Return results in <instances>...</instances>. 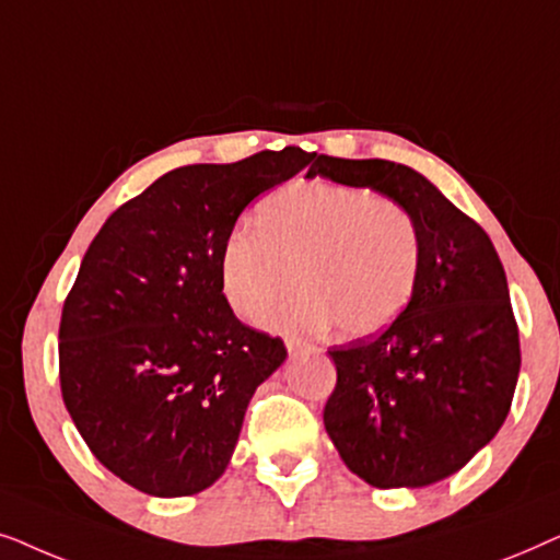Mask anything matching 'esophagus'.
<instances>
[{
    "label": "esophagus",
    "instance_id": "esophagus-1",
    "mask_svg": "<svg viewBox=\"0 0 560 560\" xmlns=\"http://www.w3.org/2000/svg\"><path fill=\"white\" fill-rule=\"evenodd\" d=\"M285 347H288V351L293 357H298V354H303V351H308V347H305L303 341H298V339H293V336H288L285 339Z\"/></svg>",
    "mask_w": 560,
    "mask_h": 560
}]
</instances>
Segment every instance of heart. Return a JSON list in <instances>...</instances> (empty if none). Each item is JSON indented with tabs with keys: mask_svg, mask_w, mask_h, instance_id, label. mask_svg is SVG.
Here are the masks:
<instances>
[{
	"mask_svg": "<svg viewBox=\"0 0 560 560\" xmlns=\"http://www.w3.org/2000/svg\"><path fill=\"white\" fill-rule=\"evenodd\" d=\"M257 229H236L221 249V285L232 308L295 334L339 326L349 336L387 328L416 295L423 236L412 213L370 188L301 180L275 190ZM299 275L295 276L294 272Z\"/></svg>",
	"mask_w": 560,
	"mask_h": 560,
	"instance_id": "b5f03b06",
	"label": "heart"
}]
</instances>
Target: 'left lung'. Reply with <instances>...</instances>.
Masks as SVG:
<instances>
[{
	"label": "left lung",
	"instance_id": "left-lung-1",
	"mask_svg": "<svg viewBox=\"0 0 560 560\" xmlns=\"http://www.w3.org/2000/svg\"><path fill=\"white\" fill-rule=\"evenodd\" d=\"M308 175L380 190L423 236L408 308L382 334L328 349L336 387L326 433L377 489L446 479L494 439L517 385L520 334L494 244L408 165L318 155Z\"/></svg>",
	"mask_w": 560,
	"mask_h": 560
}]
</instances>
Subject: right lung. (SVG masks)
<instances>
[{
    "label": "right lung",
    "instance_id": "1",
    "mask_svg": "<svg viewBox=\"0 0 560 560\" xmlns=\"http://www.w3.org/2000/svg\"><path fill=\"white\" fill-rule=\"evenodd\" d=\"M311 160L285 148L175 167L83 255L60 316V393L91 454L129 487L188 497L229 466L252 395L288 349L234 316L221 249L240 213Z\"/></svg>",
    "mask_w": 560,
    "mask_h": 560
}]
</instances>
